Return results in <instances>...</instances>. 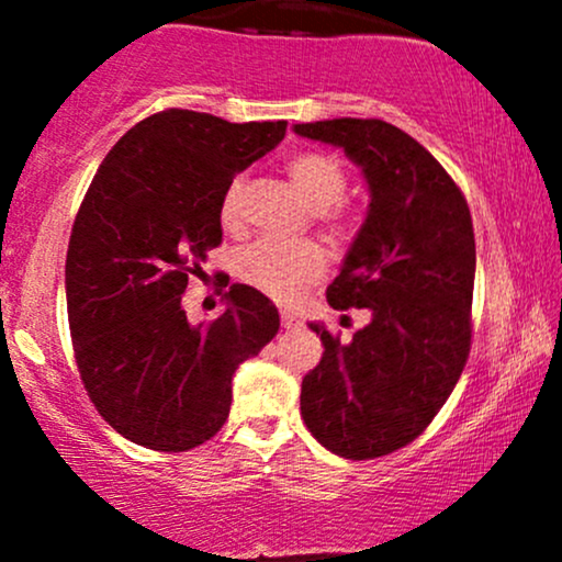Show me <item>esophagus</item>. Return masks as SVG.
I'll return each mask as SVG.
<instances>
[{
    "instance_id": "obj_1",
    "label": "esophagus",
    "mask_w": 562,
    "mask_h": 562,
    "mask_svg": "<svg viewBox=\"0 0 562 562\" xmlns=\"http://www.w3.org/2000/svg\"><path fill=\"white\" fill-rule=\"evenodd\" d=\"M280 317H282V327H285V330H299V327L303 325V322H301V317H299V314L288 312V308H285V312H282V314H280Z\"/></svg>"
}]
</instances>
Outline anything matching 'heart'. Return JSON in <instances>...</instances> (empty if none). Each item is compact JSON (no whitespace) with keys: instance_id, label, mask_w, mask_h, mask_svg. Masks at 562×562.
<instances>
[{"instance_id":"b5f03b06","label":"heart","mask_w":562,"mask_h":562,"mask_svg":"<svg viewBox=\"0 0 562 562\" xmlns=\"http://www.w3.org/2000/svg\"><path fill=\"white\" fill-rule=\"evenodd\" d=\"M288 173L301 195L319 211V218L330 224L344 222V214L333 209L346 192V171L333 156L325 153H301L288 160ZM245 179H232L222 198V224L227 229L240 227ZM237 277L250 288L261 290L274 301H295L306 288L322 280L327 272V256L317 243H282L263 237L237 254Z\"/></svg>"}]
</instances>
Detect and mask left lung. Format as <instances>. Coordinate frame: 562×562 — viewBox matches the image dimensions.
Instances as JSON below:
<instances>
[{"label": "left lung", "instance_id": "8db88e82", "mask_svg": "<svg viewBox=\"0 0 562 562\" xmlns=\"http://www.w3.org/2000/svg\"><path fill=\"white\" fill-rule=\"evenodd\" d=\"M364 173L367 218L327 288L333 308H370L340 344L319 322L325 353L301 383V417L346 460H375L428 428L470 353L475 237L465 195L409 134L380 119L295 124Z\"/></svg>", "mask_w": 562, "mask_h": 562}]
</instances>
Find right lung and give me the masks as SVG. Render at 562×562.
I'll return each instance as SVG.
<instances>
[{
    "label": "right lung",
    "instance_id": "obj_1",
    "mask_svg": "<svg viewBox=\"0 0 562 562\" xmlns=\"http://www.w3.org/2000/svg\"><path fill=\"white\" fill-rule=\"evenodd\" d=\"M285 126L171 108L128 128L83 195L66 259L76 364L102 420L139 447L187 451L216 436L235 370L280 330L274 303L250 285H229L209 325L187 322L182 293L222 243L235 173Z\"/></svg>",
    "mask_w": 562,
    "mask_h": 562
}]
</instances>
